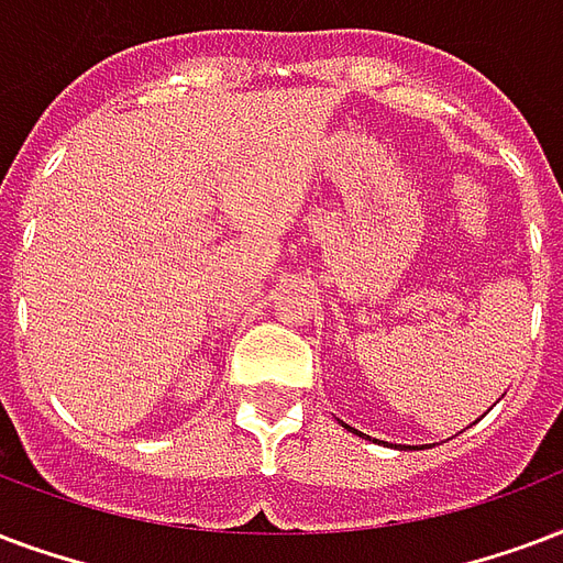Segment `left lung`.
I'll return each mask as SVG.
<instances>
[{
	"label": "left lung",
	"instance_id": "8db88e82",
	"mask_svg": "<svg viewBox=\"0 0 563 563\" xmlns=\"http://www.w3.org/2000/svg\"><path fill=\"white\" fill-rule=\"evenodd\" d=\"M345 428H349V424H345Z\"/></svg>",
	"mask_w": 563,
	"mask_h": 563
}]
</instances>
